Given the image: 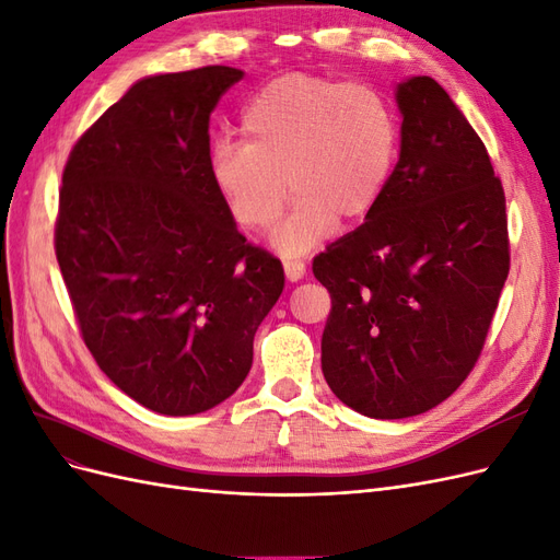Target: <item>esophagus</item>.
Here are the masks:
<instances>
[{
  "instance_id": "esophagus-1",
  "label": "esophagus",
  "mask_w": 560,
  "mask_h": 560,
  "mask_svg": "<svg viewBox=\"0 0 560 560\" xmlns=\"http://www.w3.org/2000/svg\"><path fill=\"white\" fill-rule=\"evenodd\" d=\"M282 266H284V276L290 282H299L303 276H306V264L299 261V259H290V261H284Z\"/></svg>"
}]
</instances>
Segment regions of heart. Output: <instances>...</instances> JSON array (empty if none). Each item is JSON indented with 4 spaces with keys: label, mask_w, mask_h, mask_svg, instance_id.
I'll return each mask as SVG.
<instances>
[{
    "label": "heart",
    "mask_w": 560,
    "mask_h": 560,
    "mask_svg": "<svg viewBox=\"0 0 560 560\" xmlns=\"http://www.w3.org/2000/svg\"><path fill=\"white\" fill-rule=\"evenodd\" d=\"M241 132L243 144L210 149V179L233 222L252 233L273 226L296 196L270 241L282 257L315 249L338 219H366L399 161V118L381 91L308 72L268 81L245 105Z\"/></svg>",
    "instance_id": "heart-1"
}]
</instances>
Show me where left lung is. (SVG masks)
Here are the masks:
<instances>
[{
    "mask_svg": "<svg viewBox=\"0 0 560 560\" xmlns=\"http://www.w3.org/2000/svg\"><path fill=\"white\" fill-rule=\"evenodd\" d=\"M399 161L364 224L313 259L331 294L322 374L352 411L411 418L479 360L510 273L504 191L488 151L430 77L397 83Z\"/></svg>",
    "mask_w": 560,
    "mask_h": 560,
    "instance_id": "obj_1",
    "label": "left lung"
}]
</instances>
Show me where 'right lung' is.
<instances>
[{
	"instance_id": "obj_1",
	"label": "right lung",
	"mask_w": 560,
	"mask_h": 560,
	"mask_svg": "<svg viewBox=\"0 0 560 560\" xmlns=\"http://www.w3.org/2000/svg\"><path fill=\"white\" fill-rule=\"evenodd\" d=\"M243 74L212 65L135 81L62 173L56 257L83 341L163 416L202 413L243 385L284 287L210 179V114Z\"/></svg>"
}]
</instances>
